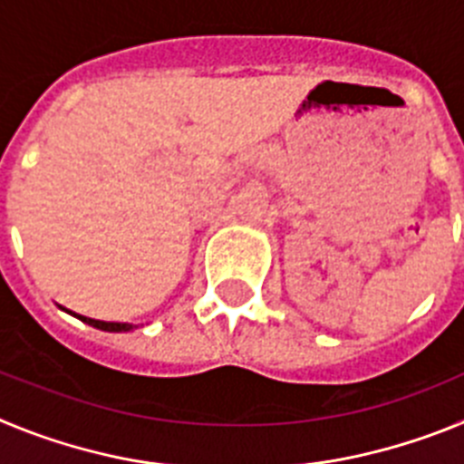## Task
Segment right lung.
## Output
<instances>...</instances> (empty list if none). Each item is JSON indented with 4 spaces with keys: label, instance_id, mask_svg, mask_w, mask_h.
Returning a JSON list of instances; mask_svg holds the SVG:
<instances>
[{
    "label": "right lung",
    "instance_id": "right-lung-1",
    "mask_svg": "<svg viewBox=\"0 0 464 464\" xmlns=\"http://www.w3.org/2000/svg\"><path fill=\"white\" fill-rule=\"evenodd\" d=\"M72 314V311H69ZM79 321L88 323V325L97 327V330H104V332H130L132 330V323H106V321H94V318H85V315H79V314H73Z\"/></svg>",
    "mask_w": 464,
    "mask_h": 464
}]
</instances>
